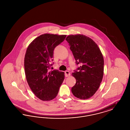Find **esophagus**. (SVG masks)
I'll list each match as a JSON object with an SVG mask.
<instances>
[{
    "label": "esophagus",
    "mask_w": 130,
    "mask_h": 130,
    "mask_svg": "<svg viewBox=\"0 0 130 130\" xmlns=\"http://www.w3.org/2000/svg\"><path fill=\"white\" fill-rule=\"evenodd\" d=\"M65 76H66V77H68L69 76H70V72L68 71H65Z\"/></svg>",
    "instance_id": "esophagus-1"
}]
</instances>
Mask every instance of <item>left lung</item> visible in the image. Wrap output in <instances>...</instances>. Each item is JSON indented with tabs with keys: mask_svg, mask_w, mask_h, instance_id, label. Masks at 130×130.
<instances>
[{
	"mask_svg": "<svg viewBox=\"0 0 130 130\" xmlns=\"http://www.w3.org/2000/svg\"><path fill=\"white\" fill-rule=\"evenodd\" d=\"M66 40L70 46L75 63L81 64L80 66L72 74L76 83L72 88V92L79 99H90L96 93L102 80L103 55L95 42L84 35H70Z\"/></svg>",
	"mask_w": 130,
	"mask_h": 130,
	"instance_id": "left-lung-1",
	"label": "left lung"
}]
</instances>
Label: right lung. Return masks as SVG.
Returning <instances> with one entry per match:
<instances>
[{
	"label": "right lung",
	"mask_w": 130,
	"mask_h": 130,
	"mask_svg": "<svg viewBox=\"0 0 130 130\" xmlns=\"http://www.w3.org/2000/svg\"><path fill=\"white\" fill-rule=\"evenodd\" d=\"M66 35L45 34L35 39L28 47L24 58L26 78L29 86L39 99H54L64 79V73L55 70L53 65L54 51Z\"/></svg>",
	"instance_id": "obj_1"
}]
</instances>
